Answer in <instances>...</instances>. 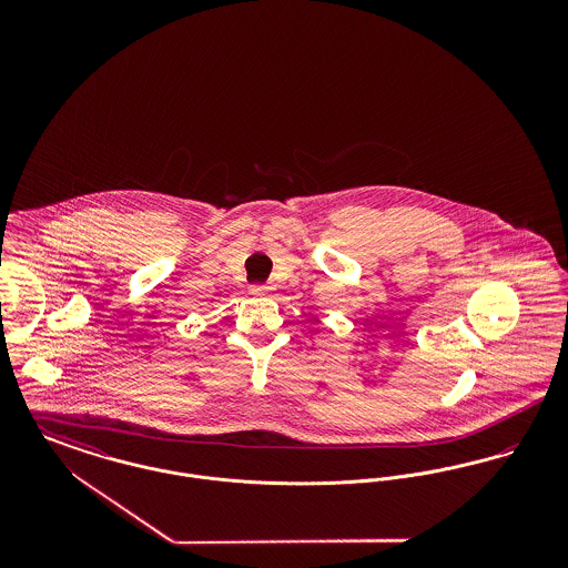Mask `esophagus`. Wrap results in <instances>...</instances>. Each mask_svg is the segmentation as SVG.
Returning a JSON list of instances; mask_svg holds the SVG:
<instances>
[{
    "instance_id": "34e87169",
    "label": "esophagus",
    "mask_w": 568,
    "mask_h": 568,
    "mask_svg": "<svg viewBox=\"0 0 568 568\" xmlns=\"http://www.w3.org/2000/svg\"><path fill=\"white\" fill-rule=\"evenodd\" d=\"M272 290H274L272 285H253V287H251V294H255V296H266V294H271Z\"/></svg>"
}]
</instances>
